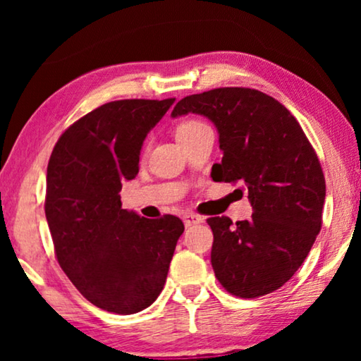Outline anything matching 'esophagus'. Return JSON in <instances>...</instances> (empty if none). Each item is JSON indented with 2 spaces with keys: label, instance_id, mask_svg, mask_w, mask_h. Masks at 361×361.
I'll return each instance as SVG.
<instances>
[{
  "label": "esophagus",
  "instance_id": "esophagus-1",
  "mask_svg": "<svg viewBox=\"0 0 361 361\" xmlns=\"http://www.w3.org/2000/svg\"><path fill=\"white\" fill-rule=\"evenodd\" d=\"M184 224L185 226H190V225H195V224H202L204 221V216L197 215V214H192V212H187V214H184Z\"/></svg>",
  "mask_w": 361,
  "mask_h": 361
}]
</instances>
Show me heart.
<instances>
[{"label":"heart","instance_id":"heart-1","mask_svg":"<svg viewBox=\"0 0 361 361\" xmlns=\"http://www.w3.org/2000/svg\"><path fill=\"white\" fill-rule=\"evenodd\" d=\"M205 126V123H202L199 120H187V121H182L179 126H177V137L182 136V135H187V133H192L195 130H199V128Z\"/></svg>","mask_w":361,"mask_h":361}]
</instances>
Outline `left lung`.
<instances>
[{
    "instance_id": "8db88e82",
    "label": "left lung",
    "mask_w": 361,
    "mask_h": 361,
    "mask_svg": "<svg viewBox=\"0 0 361 361\" xmlns=\"http://www.w3.org/2000/svg\"><path fill=\"white\" fill-rule=\"evenodd\" d=\"M204 115L219 131L216 182H241L253 215L233 224L207 220L214 231L212 268L238 298L253 299L293 278L322 226L325 177L312 145L284 105L259 90L224 87L189 95L171 116Z\"/></svg>"
}]
</instances>
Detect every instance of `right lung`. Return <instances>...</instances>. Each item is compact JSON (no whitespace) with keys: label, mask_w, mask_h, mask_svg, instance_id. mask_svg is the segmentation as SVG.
Returning a JSON list of instances; mask_svg holds the SVG:
<instances>
[{"label":"right lung","mask_w":361,"mask_h":361,"mask_svg":"<svg viewBox=\"0 0 361 361\" xmlns=\"http://www.w3.org/2000/svg\"><path fill=\"white\" fill-rule=\"evenodd\" d=\"M176 98L118 100L68 126L47 166L46 219L59 264L93 305L149 307L164 288L184 224L121 209V182L140 171L142 141Z\"/></svg>","instance_id":"add662e5"}]
</instances>
